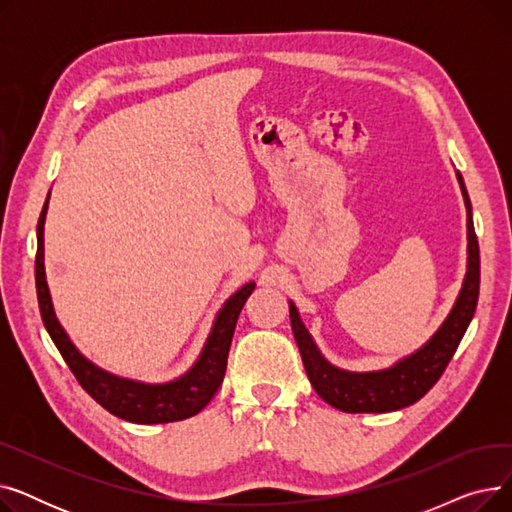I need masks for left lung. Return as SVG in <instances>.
Returning a JSON list of instances; mask_svg holds the SVG:
<instances>
[{
	"mask_svg": "<svg viewBox=\"0 0 512 512\" xmlns=\"http://www.w3.org/2000/svg\"><path fill=\"white\" fill-rule=\"evenodd\" d=\"M467 207V274L463 288L438 332L421 348L388 369L346 371L332 365L319 353L309 330L301 321L299 309L290 301V326L299 344L305 371L315 392L328 405L344 413H388L405 409L423 398L440 380L446 365L463 340L479 297V245L473 228V213L461 172H456Z\"/></svg>",
	"mask_w": 512,
	"mask_h": 512,
	"instance_id": "left-lung-1",
	"label": "left lung"
}]
</instances>
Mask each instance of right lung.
<instances>
[{
	"instance_id": "1",
	"label": "right lung",
	"mask_w": 512,
	"mask_h": 512,
	"mask_svg": "<svg viewBox=\"0 0 512 512\" xmlns=\"http://www.w3.org/2000/svg\"><path fill=\"white\" fill-rule=\"evenodd\" d=\"M49 195L39 215L37 224V259H35V282H37V299L39 311L49 332L53 344L58 346L60 355L66 365L74 373L78 384L83 386L91 398L99 405L110 411L112 415L132 421V423H172L182 421L197 415L207 407V402L215 396L222 386L228 351L232 344L236 319L240 309L245 307L251 292L255 290V282H249L238 288L232 297L222 305L215 315L213 328L207 336V342L195 365L188 369L180 378L166 384H143L120 378L110 371H105L91 363L85 355L78 353V348L68 338L66 330L60 326V321L53 311L51 294L45 278V247H43V230H45V215H47Z\"/></svg>"
}]
</instances>
